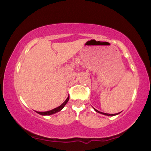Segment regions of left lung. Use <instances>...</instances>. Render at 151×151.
Segmentation results:
<instances>
[{"mask_svg": "<svg viewBox=\"0 0 151 151\" xmlns=\"http://www.w3.org/2000/svg\"><path fill=\"white\" fill-rule=\"evenodd\" d=\"M94 109V110L96 111V112H98V113H100V114H104V115H106V116H115V115H117V114H119V113H117V114H107V113H103V112H101V111H99V110H97V109H96L95 108H93Z\"/></svg>", "mask_w": 151, "mask_h": 151, "instance_id": "left-lung-1", "label": "left lung"}]
</instances>
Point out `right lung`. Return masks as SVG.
Listing matches in <instances>:
<instances>
[{"instance_id": "add662e5", "label": "right lung", "mask_w": 151, "mask_h": 151, "mask_svg": "<svg viewBox=\"0 0 151 151\" xmlns=\"http://www.w3.org/2000/svg\"><path fill=\"white\" fill-rule=\"evenodd\" d=\"M68 100H69V96H68L67 99H66V101L64 102L62 104L60 105V106H59L58 107H56V108H55L53 109H51V110L50 111H43V112H42V111H37L38 114H40L41 115H51V114H55V113L58 112V111H61L62 109L64 108V107L65 106V105L67 103V102L68 101Z\"/></svg>"}]
</instances>
